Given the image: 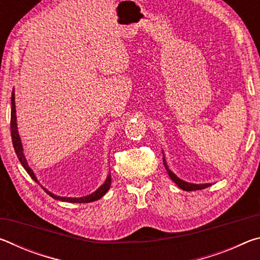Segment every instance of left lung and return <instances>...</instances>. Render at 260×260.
Returning a JSON list of instances; mask_svg holds the SVG:
<instances>
[{
    "label": "left lung",
    "instance_id": "left-lung-1",
    "mask_svg": "<svg viewBox=\"0 0 260 260\" xmlns=\"http://www.w3.org/2000/svg\"><path fill=\"white\" fill-rule=\"evenodd\" d=\"M162 152V151H161ZM162 161H164V166L167 171V174H169V177L173 180V181L178 184V187H180L182 189V190H186V191H191V190H199V189H204V188H208L211 186V183H190V182H187L184 181V180H181L180 178H178L177 175H175L172 171L169 169V165H167L166 159H165V155L164 152H162Z\"/></svg>",
    "mask_w": 260,
    "mask_h": 260
}]
</instances>
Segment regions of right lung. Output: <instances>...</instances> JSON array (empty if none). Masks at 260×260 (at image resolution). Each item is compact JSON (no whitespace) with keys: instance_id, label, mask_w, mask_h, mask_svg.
Here are the masks:
<instances>
[{"instance_id":"right-lung-1","label":"right lung","mask_w":260,"mask_h":260,"mask_svg":"<svg viewBox=\"0 0 260 260\" xmlns=\"http://www.w3.org/2000/svg\"><path fill=\"white\" fill-rule=\"evenodd\" d=\"M10 127H11L12 144H14L16 155H17V157H18L20 164L23 165V167L26 170V172L29 174V177L32 178L35 182H38L39 184H40V182L38 181L37 177H35L33 170L28 166V162H27V160H26L25 155H24L23 144H21V140H20V136H19V133H18V127H17L15 89L12 90V94H11V121H10ZM110 186H111V173L108 174V177H107V179H105V181H104L102 186L99 187L95 191L89 193V195L82 196V197L57 196V195H55V193H52L51 191L48 190V189H46L45 187H42V186L41 187L43 188V190H45L48 193V195L51 196L52 199H55V200H58V201H61V202H69V203H90V202H94V201H98L100 199H102V197L105 195V193H107V191L110 189Z\"/></svg>"}]
</instances>
